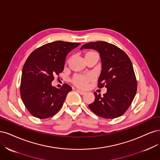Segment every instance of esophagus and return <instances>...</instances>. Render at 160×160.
Instances as JSON below:
<instances>
[{"label":"esophagus","instance_id":"34e87169","mask_svg":"<svg viewBox=\"0 0 160 160\" xmlns=\"http://www.w3.org/2000/svg\"><path fill=\"white\" fill-rule=\"evenodd\" d=\"M77 92H78V93L80 94H81V95H84V94H86V92H83V91H81V90H76Z\"/></svg>","mask_w":160,"mask_h":160}]
</instances>
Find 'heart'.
I'll list each match as a JSON object with an SVG mask.
<instances>
[{"label": "heart", "mask_w": 160, "mask_h": 160, "mask_svg": "<svg viewBox=\"0 0 160 160\" xmlns=\"http://www.w3.org/2000/svg\"><path fill=\"white\" fill-rule=\"evenodd\" d=\"M94 52H88L87 54ZM94 79V76L93 74H75L72 78V82L76 87L81 89H85L88 86L89 82Z\"/></svg>", "instance_id": "1"}]
</instances>
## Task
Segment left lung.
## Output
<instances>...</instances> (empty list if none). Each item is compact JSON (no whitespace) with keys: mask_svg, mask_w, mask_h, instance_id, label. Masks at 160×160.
<instances>
[{"mask_svg":"<svg viewBox=\"0 0 160 160\" xmlns=\"http://www.w3.org/2000/svg\"><path fill=\"white\" fill-rule=\"evenodd\" d=\"M82 48L94 49L100 53L102 72L98 87L107 88L103 96L94 92L95 100L89 108L97 116L108 119L122 116L137 92V80L130 58L118 46L104 41L86 43Z\"/></svg>","mask_w":160,"mask_h":160,"instance_id":"left-lung-1","label":"left lung"}]
</instances>
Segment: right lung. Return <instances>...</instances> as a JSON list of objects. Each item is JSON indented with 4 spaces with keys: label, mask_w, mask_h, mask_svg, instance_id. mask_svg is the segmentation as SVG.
<instances>
[{
    "label": "right lung",
    "mask_w": 160,
    "mask_h": 160,
    "mask_svg": "<svg viewBox=\"0 0 160 160\" xmlns=\"http://www.w3.org/2000/svg\"><path fill=\"white\" fill-rule=\"evenodd\" d=\"M80 44L55 41L34 50L23 66L20 93L25 107L33 116L45 119L62 106L72 90L68 84L60 88L52 86L55 75L64 70L66 56Z\"/></svg>",
    "instance_id": "obj_1"
}]
</instances>
